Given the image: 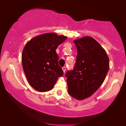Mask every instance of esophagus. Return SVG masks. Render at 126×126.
<instances>
[{
	"label": "esophagus",
	"mask_w": 126,
	"mask_h": 126,
	"mask_svg": "<svg viewBox=\"0 0 126 126\" xmlns=\"http://www.w3.org/2000/svg\"><path fill=\"white\" fill-rule=\"evenodd\" d=\"M62 69H63V72H64V73H65V72H66V67H65V66H64V67H62Z\"/></svg>",
	"instance_id": "34e87169"
}]
</instances>
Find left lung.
Wrapping results in <instances>:
<instances>
[{
  "label": "left lung",
  "mask_w": 126,
  "mask_h": 126,
  "mask_svg": "<svg viewBox=\"0 0 126 126\" xmlns=\"http://www.w3.org/2000/svg\"><path fill=\"white\" fill-rule=\"evenodd\" d=\"M77 49L73 69L66 72L69 94L82 100L101 86L109 70V59L95 39L85 37L74 40Z\"/></svg>",
  "instance_id": "left-lung-1"
}]
</instances>
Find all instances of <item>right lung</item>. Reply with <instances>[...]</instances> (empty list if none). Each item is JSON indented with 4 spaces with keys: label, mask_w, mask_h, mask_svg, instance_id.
<instances>
[{
    "label": "right lung",
    "mask_w": 126,
    "mask_h": 126,
    "mask_svg": "<svg viewBox=\"0 0 126 126\" xmlns=\"http://www.w3.org/2000/svg\"><path fill=\"white\" fill-rule=\"evenodd\" d=\"M66 39L65 36L55 33H46L26 44L22 54V64L28 83L35 90H51L59 77L63 75L56 50Z\"/></svg>",
    "instance_id": "right-lung-1"
}]
</instances>
